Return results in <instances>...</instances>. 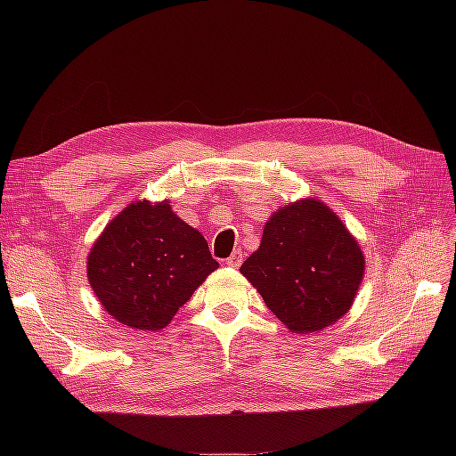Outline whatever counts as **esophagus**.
Returning <instances> with one entry per match:
<instances>
[{
    "mask_svg": "<svg viewBox=\"0 0 456 456\" xmlns=\"http://www.w3.org/2000/svg\"><path fill=\"white\" fill-rule=\"evenodd\" d=\"M241 262H243L241 251H233V253L230 255V258H226V265L232 266V268H238V266L241 265Z\"/></svg>",
    "mask_w": 456,
    "mask_h": 456,
    "instance_id": "1",
    "label": "esophagus"
}]
</instances>
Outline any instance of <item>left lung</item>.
<instances>
[{"label":"left lung","mask_w":456,"mask_h":456,"mask_svg":"<svg viewBox=\"0 0 456 456\" xmlns=\"http://www.w3.org/2000/svg\"><path fill=\"white\" fill-rule=\"evenodd\" d=\"M240 270L280 322L295 333H315L350 310L365 260L327 205L302 200L272 215Z\"/></svg>","instance_id":"8db88e82"}]
</instances>
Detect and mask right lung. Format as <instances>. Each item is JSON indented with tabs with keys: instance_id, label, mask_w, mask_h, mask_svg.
Here are the masks:
<instances>
[{
	"instance_id": "right-lung-1",
	"label": "right lung",
	"mask_w": 456,
	"mask_h": 456,
	"mask_svg": "<svg viewBox=\"0 0 456 456\" xmlns=\"http://www.w3.org/2000/svg\"><path fill=\"white\" fill-rule=\"evenodd\" d=\"M216 268L205 238L178 218L167 201H136L93 245L87 278L119 323L158 330Z\"/></svg>"
}]
</instances>
